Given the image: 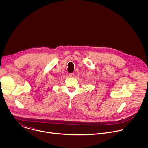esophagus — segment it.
Here are the masks:
<instances>
[{
  "label": "esophagus",
  "mask_w": 148,
  "mask_h": 148,
  "mask_svg": "<svg viewBox=\"0 0 148 148\" xmlns=\"http://www.w3.org/2000/svg\"><path fill=\"white\" fill-rule=\"evenodd\" d=\"M69 77H71V78H73V77H74V74H73V73H71V74H69Z\"/></svg>",
  "instance_id": "obj_1"
}]
</instances>
